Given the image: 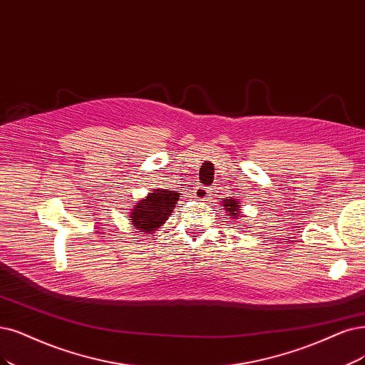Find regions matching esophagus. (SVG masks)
I'll list each match as a JSON object with an SVG mask.
<instances>
[{
    "mask_svg": "<svg viewBox=\"0 0 365 365\" xmlns=\"http://www.w3.org/2000/svg\"><path fill=\"white\" fill-rule=\"evenodd\" d=\"M194 198L200 200V201H206L209 198V190L206 186H197L194 191Z\"/></svg>",
    "mask_w": 365,
    "mask_h": 365,
    "instance_id": "esophagus-1",
    "label": "esophagus"
}]
</instances>
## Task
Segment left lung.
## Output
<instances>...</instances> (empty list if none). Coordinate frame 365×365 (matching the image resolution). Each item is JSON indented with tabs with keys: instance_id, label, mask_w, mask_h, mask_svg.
Returning a JSON list of instances; mask_svg holds the SVG:
<instances>
[{
	"instance_id": "obj_1",
	"label": "left lung",
	"mask_w": 365,
	"mask_h": 365,
	"mask_svg": "<svg viewBox=\"0 0 365 365\" xmlns=\"http://www.w3.org/2000/svg\"><path fill=\"white\" fill-rule=\"evenodd\" d=\"M222 207L227 213V218H232V220H239L240 217H244V213H242V205L237 198H232V197H227L222 200ZM235 224V221H233Z\"/></svg>"
}]
</instances>
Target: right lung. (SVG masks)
Wrapping results in <instances>:
<instances>
[{"label":"right lung","instance_id":"add662e5","mask_svg":"<svg viewBox=\"0 0 365 365\" xmlns=\"http://www.w3.org/2000/svg\"><path fill=\"white\" fill-rule=\"evenodd\" d=\"M180 191L153 190L144 198L133 205L129 213L132 227L141 233H153L160 225H164L178 205Z\"/></svg>","mask_w":365,"mask_h":365}]
</instances>
